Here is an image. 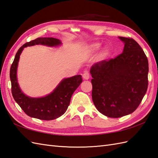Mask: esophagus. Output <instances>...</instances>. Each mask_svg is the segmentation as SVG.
Returning a JSON list of instances; mask_svg holds the SVG:
<instances>
[{
    "label": "esophagus",
    "mask_w": 158,
    "mask_h": 158,
    "mask_svg": "<svg viewBox=\"0 0 158 158\" xmlns=\"http://www.w3.org/2000/svg\"><path fill=\"white\" fill-rule=\"evenodd\" d=\"M82 77H83V78L85 79V80H88V79H89V77H90L89 73L87 72H84L83 75H82Z\"/></svg>",
    "instance_id": "obj_1"
}]
</instances>
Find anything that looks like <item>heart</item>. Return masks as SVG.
I'll use <instances>...</instances> for the list:
<instances>
[{"mask_svg": "<svg viewBox=\"0 0 158 158\" xmlns=\"http://www.w3.org/2000/svg\"><path fill=\"white\" fill-rule=\"evenodd\" d=\"M101 44L99 43H93L90 45V48L91 49L93 50V51H97L98 49H99L101 48Z\"/></svg>", "mask_w": 158, "mask_h": 158, "instance_id": "1", "label": "heart"}]
</instances>
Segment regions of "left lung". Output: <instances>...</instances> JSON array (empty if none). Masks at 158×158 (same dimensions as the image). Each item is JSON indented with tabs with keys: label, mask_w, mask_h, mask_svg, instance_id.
Masks as SVG:
<instances>
[{
	"label": "left lung",
	"mask_w": 158,
	"mask_h": 158,
	"mask_svg": "<svg viewBox=\"0 0 158 158\" xmlns=\"http://www.w3.org/2000/svg\"><path fill=\"white\" fill-rule=\"evenodd\" d=\"M123 52L114 59L94 64L92 99L97 110L110 118H120L135 111L148 86V59L132 38L120 36Z\"/></svg>",
	"instance_id": "1"
}]
</instances>
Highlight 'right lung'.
<instances>
[{"label": "right lung", "mask_w": 158, "mask_h": 158, "mask_svg": "<svg viewBox=\"0 0 158 158\" xmlns=\"http://www.w3.org/2000/svg\"><path fill=\"white\" fill-rule=\"evenodd\" d=\"M61 44L57 38H38L24 44L17 52L10 69L11 92L14 99L28 116L43 120H52L60 117L67 110L73 92L82 82L81 75L64 79L51 94L40 98L27 97L21 90L17 82V69L23 48L35 44L56 47Z\"/></svg>", "instance_id": "obj_1"}]
</instances>
